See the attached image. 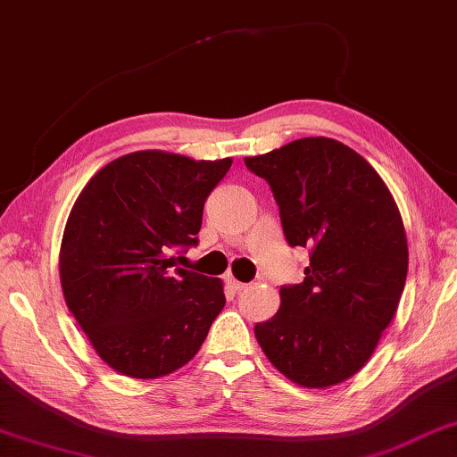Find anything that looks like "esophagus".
I'll list each match as a JSON object with an SVG mask.
<instances>
[{"mask_svg": "<svg viewBox=\"0 0 457 457\" xmlns=\"http://www.w3.org/2000/svg\"><path fill=\"white\" fill-rule=\"evenodd\" d=\"M227 283H228V287H230V289H233V291H245L246 289V285L245 283H241V281H237V278H233V277H228L227 278Z\"/></svg>", "mask_w": 457, "mask_h": 457, "instance_id": "obj_1", "label": "esophagus"}]
</instances>
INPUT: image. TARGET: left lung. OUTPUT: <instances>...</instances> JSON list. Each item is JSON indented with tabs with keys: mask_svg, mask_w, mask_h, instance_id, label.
I'll return each instance as SVG.
<instances>
[{
	"mask_svg": "<svg viewBox=\"0 0 457 457\" xmlns=\"http://www.w3.org/2000/svg\"><path fill=\"white\" fill-rule=\"evenodd\" d=\"M269 182L287 243L309 249L299 285L254 335L269 361L303 387H331L370 361L407 277L402 214L375 168L325 136L245 158Z\"/></svg>",
	"mask_w": 457,
	"mask_h": 457,
	"instance_id": "1",
	"label": "left lung"
}]
</instances>
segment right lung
Instances as JSON below:
<instances>
[{
  "label": "right lung",
  "mask_w": 457,
  "mask_h": 457,
  "mask_svg": "<svg viewBox=\"0 0 457 457\" xmlns=\"http://www.w3.org/2000/svg\"><path fill=\"white\" fill-rule=\"evenodd\" d=\"M230 164L132 152L96 172L71 206L60 249L63 299L118 373L156 379L180 370L227 303L220 278L179 262L198 245L204 200Z\"/></svg>",
  "instance_id": "right-lung-1"
}]
</instances>
